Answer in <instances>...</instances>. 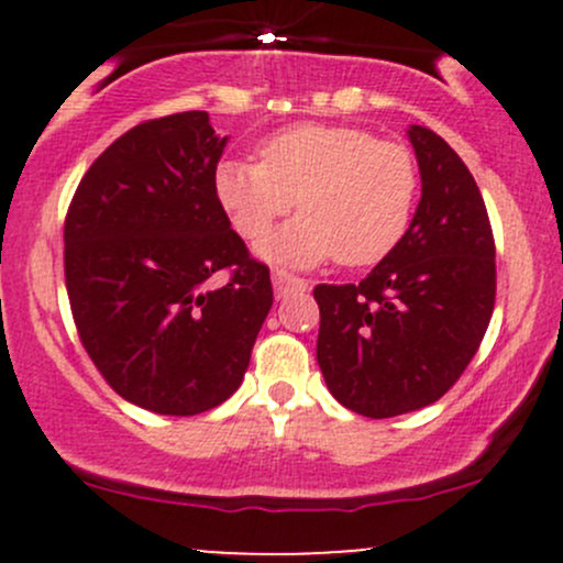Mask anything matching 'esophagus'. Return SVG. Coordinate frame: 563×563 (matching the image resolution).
I'll return each instance as SVG.
<instances>
[{"instance_id":"1","label":"esophagus","mask_w":563,"mask_h":563,"mask_svg":"<svg viewBox=\"0 0 563 563\" xmlns=\"http://www.w3.org/2000/svg\"><path fill=\"white\" fill-rule=\"evenodd\" d=\"M273 286H275L277 299H280V296H286L290 288H307V280H301V277L290 275L288 269H275V273H273Z\"/></svg>"}]
</instances>
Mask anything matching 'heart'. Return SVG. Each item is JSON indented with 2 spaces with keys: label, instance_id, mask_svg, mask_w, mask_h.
<instances>
[{
  "label": "heart",
  "instance_id": "b5f03b06",
  "mask_svg": "<svg viewBox=\"0 0 563 563\" xmlns=\"http://www.w3.org/2000/svg\"><path fill=\"white\" fill-rule=\"evenodd\" d=\"M260 161L224 158L214 196L245 241L267 235L299 198L301 214L264 238V260L376 264L402 241L418 198V164L397 140L363 126L294 124L256 145Z\"/></svg>",
  "mask_w": 563,
  "mask_h": 563
}]
</instances>
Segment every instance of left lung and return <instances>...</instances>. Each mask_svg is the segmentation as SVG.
I'll list each match as a JSON object with an SVG mask.
<instances>
[{
	"label": "left lung",
	"instance_id": "obj_1",
	"mask_svg": "<svg viewBox=\"0 0 563 563\" xmlns=\"http://www.w3.org/2000/svg\"><path fill=\"white\" fill-rule=\"evenodd\" d=\"M410 142L423 192L402 241L357 286L314 288L322 376L341 405L367 418L444 397L495 309V238L479 187L437 132L412 126Z\"/></svg>",
	"mask_w": 563,
	"mask_h": 563
}]
</instances>
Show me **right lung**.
Returning a JSON list of instances; mask_svg holds the SVG:
<instances>
[{
	"label": "right lung",
	"instance_id": "right-lung-1",
	"mask_svg": "<svg viewBox=\"0 0 563 563\" xmlns=\"http://www.w3.org/2000/svg\"><path fill=\"white\" fill-rule=\"evenodd\" d=\"M224 142L206 111L142 121L97 156L66 214L81 346L115 394L158 416L222 405L273 307L269 267L214 196Z\"/></svg>",
	"mask_w": 563,
	"mask_h": 563
}]
</instances>
